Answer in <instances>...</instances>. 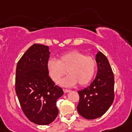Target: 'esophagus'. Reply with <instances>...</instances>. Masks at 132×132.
<instances>
[{
  "label": "esophagus",
  "mask_w": 132,
  "mask_h": 132,
  "mask_svg": "<svg viewBox=\"0 0 132 132\" xmlns=\"http://www.w3.org/2000/svg\"><path fill=\"white\" fill-rule=\"evenodd\" d=\"M63 92L64 93H68L70 92V90H69V89H63Z\"/></svg>",
  "instance_id": "34e87169"
}]
</instances>
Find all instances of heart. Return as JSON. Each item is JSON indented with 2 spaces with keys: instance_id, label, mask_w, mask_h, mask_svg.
<instances>
[{
  "instance_id": "1",
  "label": "heart",
  "mask_w": 132,
  "mask_h": 132,
  "mask_svg": "<svg viewBox=\"0 0 132 132\" xmlns=\"http://www.w3.org/2000/svg\"><path fill=\"white\" fill-rule=\"evenodd\" d=\"M50 77L59 83L66 74L69 75L62 82L64 86H71L78 83L85 86L92 81L96 69V61L93 57L74 50L63 53L58 61L51 59L47 63Z\"/></svg>"
}]
</instances>
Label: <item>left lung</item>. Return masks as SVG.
Instances as JSON below:
<instances>
[{
  "label": "left lung",
  "mask_w": 132,
  "mask_h": 132,
  "mask_svg": "<svg viewBox=\"0 0 132 132\" xmlns=\"http://www.w3.org/2000/svg\"><path fill=\"white\" fill-rule=\"evenodd\" d=\"M98 71L96 78L89 86L78 91L79 101L77 110L88 120L103 115L113 102L114 75L106 56L101 52L96 56Z\"/></svg>",
  "instance_id": "8db88e82"
}]
</instances>
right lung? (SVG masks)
I'll list each match as a JSON object with an SVG mask.
<instances>
[{
    "mask_svg": "<svg viewBox=\"0 0 132 132\" xmlns=\"http://www.w3.org/2000/svg\"><path fill=\"white\" fill-rule=\"evenodd\" d=\"M49 47L34 44L18 61L15 89L24 115L34 123L46 125L58 115L56 101L63 95V89L49 76L47 63Z\"/></svg>",
    "mask_w": 132,
    "mask_h": 132,
    "instance_id": "right-lung-1",
    "label": "right lung"
}]
</instances>
